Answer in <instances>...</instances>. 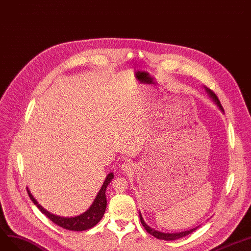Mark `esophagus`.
<instances>
[{
	"label": "esophagus",
	"mask_w": 251,
	"mask_h": 251,
	"mask_svg": "<svg viewBox=\"0 0 251 251\" xmlns=\"http://www.w3.org/2000/svg\"><path fill=\"white\" fill-rule=\"evenodd\" d=\"M134 169H135L134 163H133V162H129V161H126V162L123 163V165H122V170H123L124 172H126V173L133 172Z\"/></svg>",
	"instance_id": "obj_1"
}]
</instances>
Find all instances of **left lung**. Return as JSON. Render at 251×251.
Masks as SVG:
<instances>
[{
  "label": "left lung",
  "mask_w": 251,
  "mask_h": 251,
  "mask_svg": "<svg viewBox=\"0 0 251 251\" xmlns=\"http://www.w3.org/2000/svg\"><path fill=\"white\" fill-rule=\"evenodd\" d=\"M204 88H205V91L207 92V94L209 95V97L213 100V102H214V103H216V104L219 106V108L224 112V108L222 107L221 102H220L219 98L217 97V95L214 94L210 89H208V88H206V87H204ZM139 216H140L141 224L143 225V226H144L145 230H146L150 235L154 236L155 238H157V239H160V240H166V241L176 240V239H178V238H182V237H185V236H187V235L191 234V233L194 232V231L198 228V226H196V228H194V229L187 230V231H184V232H178V233H163V232H159V231H156V230H154V229L150 228V226H149L144 222V220H143V217H142L141 212L139 213Z\"/></svg>",
  "instance_id": "1"
}]
</instances>
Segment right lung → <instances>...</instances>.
I'll return each mask as SVG.
<instances>
[{
	"mask_svg": "<svg viewBox=\"0 0 251 251\" xmlns=\"http://www.w3.org/2000/svg\"><path fill=\"white\" fill-rule=\"evenodd\" d=\"M113 178V173L108 174V176H106L105 181L98 192L96 198H95L93 204L89 207L87 211L83 213L79 214V216L73 217V218H63V217H58L56 214H53L51 212L45 209L41 204L38 203V201L34 199V197L31 195L30 191L28 188H26L27 193L29 195V198L34 203V205H37V207L45 214V216L50 219L54 224L58 225L59 226H61L63 229L69 230V231H85L93 228L94 226H96L101 219L104 216V212L106 209L107 205V200H106V188L109 185V183L112 181Z\"/></svg>",
	"mask_w": 251,
	"mask_h": 251,
	"instance_id": "1",
	"label": "right lung"
}]
</instances>
